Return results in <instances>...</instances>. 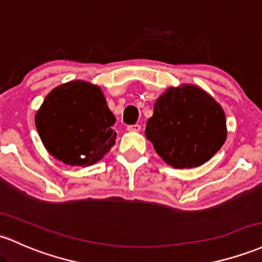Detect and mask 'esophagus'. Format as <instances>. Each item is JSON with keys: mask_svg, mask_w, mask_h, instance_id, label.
Wrapping results in <instances>:
<instances>
[{"mask_svg": "<svg viewBox=\"0 0 262 262\" xmlns=\"http://www.w3.org/2000/svg\"><path fill=\"white\" fill-rule=\"evenodd\" d=\"M140 125L139 124H134V125H128L126 126V130L128 132H140Z\"/></svg>", "mask_w": 262, "mask_h": 262, "instance_id": "obj_1", "label": "esophagus"}]
</instances>
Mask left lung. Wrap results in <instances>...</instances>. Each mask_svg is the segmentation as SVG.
<instances>
[{
	"label": "left lung",
	"instance_id": "left-lung-1",
	"mask_svg": "<svg viewBox=\"0 0 262 262\" xmlns=\"http://www.w3.org/2000/svg\"><path fill=\"white\" fill-rule=\"evenodd\" d=\"M145 136L168 165L196 168L210 160L225 143V112L199 85L169 87L155 100Z\"/></svg>",
	"mask_w": 262,
	"mask_h": 262
}]
</instances>
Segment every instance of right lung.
<instances>
[{"instance_id":"add662e5","label":"right lung","mask_w":262,"mask_h":262,"mask_svg":"<svg viewBox=\"0 0 262 262\" xmlns=\"http://www.w3.org/2000/svg\"><path fill=\"white\" fill-rule=\"evenodd\" d=\"M34 123L48 153L67 165H93L116 144V117L99 85L87 80L52 89Z\"/></svg>"}]
</instances>
